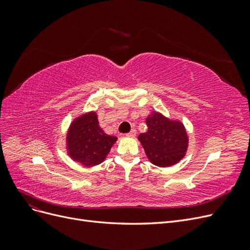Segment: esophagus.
Returning a JSON list of instances; mask_svg holds the SVG:
<instances>
[{
  "label": "esophagus",
  "mask_w": 250,
  "mask_h": 250,
  "mask_svg": "<svg viewBox=\"0 0 250 250\" xmlns=\"http://www.w3.org/2000/svg\"><path fill=\"white\" fill-rule=\"evenodd\" d=\"M135 134H137V130L131 129L129 132L126 133V137H128V138H134Z\"/></svg>",
  "instance_id": "obj_1"
}]
</instances>
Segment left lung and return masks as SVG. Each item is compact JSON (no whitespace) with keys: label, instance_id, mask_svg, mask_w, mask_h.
<instances>
[{"label":"left lung","instance_id":"8db88e82","mask_svg":"<svg viewBox=\"0 0 250 250\" xmlns=\"http://www.w3.org/2000/svg\"><path fill=\"white\" fill-rule=\"evenodd\" d=\"M148 130L139 135L150 162L158 167H170L184 157L188 135L184 125L153 112L146 120Z\"/></svg>","mask_w":250,"mask_h":250}]
</instances>
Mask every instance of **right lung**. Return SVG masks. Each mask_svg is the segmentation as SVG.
<instances>
[{
  "label": "right lung",
  "mask_w": 250,
  "mask_h": 250,
  "mask_svg": "<svg viewBox=\"0 0 250 250\" xmlns=\"http://www.w3.org/2000/svg\"><path fill=\"white\" fill-rule=\"evenodd\" d=\"M116 141V137L103 131L96 112L74 121L67 133L69 154L84 166L101 164Z\"/></svg>",
  "instance_id": "add662e5"
}]
</instances>
